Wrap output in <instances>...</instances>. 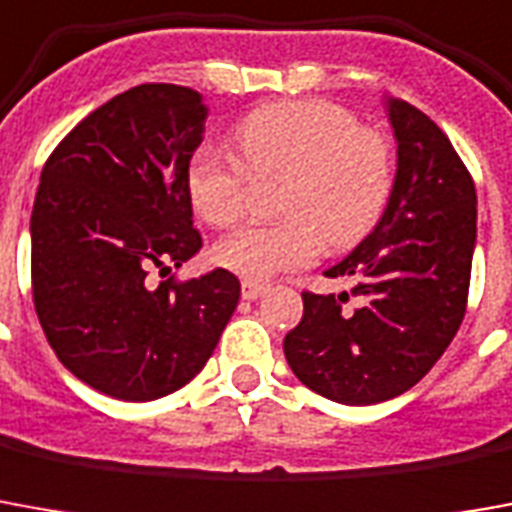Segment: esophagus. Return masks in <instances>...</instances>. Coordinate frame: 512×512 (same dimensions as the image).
Listing matches in <instances>:
<instances>
[{"label":"esophagus","mask_w":512,"mask_h":512,"mask_svg":"<svg viewBox=\"0 0 512 512\" xmlns=\"http://www.w3.org/2000/svg\"><path fill=\"white\" fill-rule=\"evenodd\" d=\"M266 291H268L266 282H257V280L241 282V296H244V299H249V302H252V299H257V296H263Z\"/></svg>","instance_id":"obj_1"}]
</instances>
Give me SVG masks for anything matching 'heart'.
<instances>
[{
    "mask_svg": "<svg viewBox=\"0 0 512 512\" xmlns=\"http://www.w3.org/2000/svg\"><path fill=\"white\" fill-rule=\"evenodd\" d=\"M238 157L221 146L196 149L185 188L196 216L230 227L244 216L249 177L288 174L280 224H246L213 246V260L246 280L310 266L324 241H360L388 207L393 149L380 132L363 130L355 113L332 102L293 99L249 113L235 132Z\"/></svg>",
    "mask_w": 512,
    "mask_h": 512,
    "instance_id": "heart-1",
    "label": "heart"
}]
</instances>
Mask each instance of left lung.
<instances>
[{
	"label": "left lung",
	"instance_id": "1",
	"mask_svg": "<svg viewBox=\"0 0 512 512\" xmlns=\"http://www.w3.org/2000/svg\"><path fill=\"white\" fill-rule=\"evenodd\" d=\"M396 177L374 232L327 277L349 293H302L285 360L310 391L341 405H377L410 391L446 352L466 316L477 241V191L443 130L418 107L388 99Z\"/></svg>",
	"mask_w": 512,
	"mask_h": 512
}]
</instances>
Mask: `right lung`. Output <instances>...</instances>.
Returning <instances> with one entry per match:
<instances>
[{
	"mask_svg": "<svg viewBox=\"0 0 512 512\" xmlns=\"http://www.w3.org/2000/svg\"><path fill=\"white\" fill-rule=\"evenodd\" d=\"M202 96L135 85L55 146L32 205V302L57 360L99 393L152 402L191 382L238 307L227 268L160 285L202 249L185 188Z\"/></svg>",
	"mask_w": 512,
	"mask_h": 512,
	"instance_id": "right-lung-1",
	"label": "right lung"
}]
</instances>
